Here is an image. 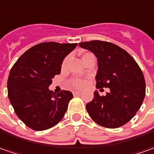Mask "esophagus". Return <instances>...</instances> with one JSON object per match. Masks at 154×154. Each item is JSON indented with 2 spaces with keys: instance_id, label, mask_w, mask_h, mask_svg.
<instances>
[{
  "instance_id": "obj_1",
  "label": "esophagus",
  "mask_w": 154,
  "mask_h": 154,
  "mask_svg": "<svg viewBox=\"0 0 154 154\" xmlns=\"http://www.w3.org/2000/svg\"><path fill=\"white\" fill-rule=\"evenodd\" d=\"M72 94L74 96H77V95L80 94H81V92H80V91H73Z\"/></svg>"
}]
</instances>
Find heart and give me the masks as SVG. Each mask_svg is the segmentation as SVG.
<instances>
[{"mask_svg":"<svg viewBox=\"0 0 154 154\" xmlns=\"http://www.w3.org/2000/svg\"><path fill=\"white\" fill-rule=\"evenodd\" d=\"M93 55L92 53H84L83 55H82V60L85 59L86 57H88V55ZM69 60H70V56H66L62 61L61 64V69H66L67 65H68ZM68 85L70 86V88H81L82 86L84 85V81L81 79V78H77V77H74V78H71L68 80Z\"/></svg>","mask_w":154,"mask_h":154,"instance_id":"1","label":"heart"}]
</instances>
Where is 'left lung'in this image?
I'll return each mask as SVG.
<instances>
[{"label": "left lung", "instance_id": "left-lung-1", "mask_svg": "<svg viewBox=\"0 0 154 154\" xmlns=\"http://www.w3.org/2000/svg\"><path fill=\"white\" fill-rule=\"evenodd\" d=\"M79 46L92 51L98 58L96 87L110 92L86 104L94 122L106 128H118L138 111L146 94L144 76L133 57L115 44L100 40L82 42Z\"/></svg>", "mask_w": 154, "mask_h": 154}]
</instances>
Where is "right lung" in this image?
Masks as SVG:
<instances>
[{"mask_svg":"<svg viewBox=\"0 0 154 154\" xmlns=\"http://www.w3.org/2000/svg\"><path fill=\"white\" fill-rule=\"evenodd\" d=\"M77 44L44 42L31 47L11 67L7 80L8 98L16 115L34 131L58 124L73 98L70 91L49 90L55 75L60 73L64 58Z\"/></svg>","mask_w":154,"mask_h":154,"instance_id":"add662e5","label":"right lung"}]
</instances>
